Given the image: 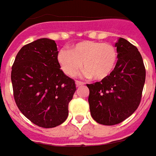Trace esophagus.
I'll return each mask as SVG.
<instances>
[{"instance_id": "1", "label": "esophagus", "mask_w": 156, "mask_h": 156, "mask_svg": "<svg viewBox=\"0 0 156 156\" xmlns=\"http://www.w3.org/2000/svg\"><path fill=\"white\" fill-rule=\"evenodd\" d=\"M76 87H80V86L84 85V83H83V82H81V81H79V80H76Z\"/></svg>"}]
</instances>
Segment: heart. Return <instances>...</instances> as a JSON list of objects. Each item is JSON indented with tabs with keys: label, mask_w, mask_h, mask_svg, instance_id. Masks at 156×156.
<instances>
[{
	"label": "heart",
	"mask_w": 156,
	"mask_h": 156,
	"mask_svg": "<svg viewBox=\"0 0 156 156\" xmlns=\"http://www.w3.org/2000/svg\"><path fill=\"white\" fill-rule=\"evenodd\" d=\"M57 58L67 76H77L82 67L85 76L101 81L107 79L114 71L118 53L112 44L82 41L73 45L69 50L61 49Z\"/></svg>",
	"instance_id": "heart-1"
}]
</instances>
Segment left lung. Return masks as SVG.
Returning a JSON list of instances; mask_svg holds the SVG:
<instances>
[{
  "mask_svg": "<svg viewBox=\"0 0 156 156\" xmlns=\"http://www.w3.org/2000/svg\"><path fill=\"white\" fill-rule=\"evenodd\" d=\"M118 60L112 74L104 80L87 84L91 115L98 123H121L137 109L145 82V67L137 48L124 38L116 43Z\"/></svg>",
  "mask_w": 156,
  "mask_h": 156,
  "instance_id": "obj_1",
  "label": "left lung"
}]
</instances>
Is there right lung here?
<instances>
[{"instance_id": "right-lung-1", "label": "right lung", "mask_w": 156, "mask_h": 156, "mask_svg": "<svg viewBox=\"0 0 156 156\" xmlns=\"http://www.w3.org/2000/svg\"><path fill=\"white\" fill-rule=\"evenodd\" d=\"M53 40L42 38L23 46L12 67L11 80L16 105L35 125L51 128L69 115L75 80L60 69Z\"/></svg>"}]
</instances>
